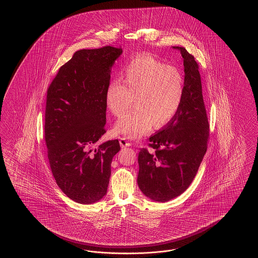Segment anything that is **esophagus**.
Here are the masks:
<instances>
[{
	"instance_id": "esophagus-1",
	"label": "esophagus",
	"mask_w": 258,
	"mask_h": 258,
	"mask_svg": "<svg viewBox=\"0 0 258 258\" xmlns=\"http://www.w3.org/2000/svg\"><path fill=\"white\" fill-rule=\"evenodd\" d=\"M119 143H120L121 148H126V147H131V146H132V144H131L128 141L126 140L125 138H124V137H121V138H120Z\"/></svg>"
}]
</instances>
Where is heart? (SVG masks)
Segmentation results:
<instances>
[{"instance_id": "heart-1", "label": "heart", "mask_w": 258, "mask_h": 258, "mask_svg": "<svg viewBox=\"0 0 258 258\" xmlns=\"http://www.w3.org/2000/svg\"><path fill=\"white\" fill-rule=\"evenodd\" d=\"M121 80L110 82L105 94L106 106L118 116L135 101V109L124 113L114 132L130 139L149 133L152 125L162 127L179 111L184 96V78L176 67L152 55H136L123 67Z\"/></svg>"}]
</instances>
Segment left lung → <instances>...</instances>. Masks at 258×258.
I'll use <instances>...</instances> for the list:
<instances>
[{
  "instance_id": "obj_1",
  "label": "left lung",
  "mask_w": 258,
  "mask_h": 258,
  "mask_svg": "<svg viewBox=\"0 0 258 258\" xmlns=\"http://www.w3.org/2000/svg\"><path fill=\"white\" fill-rule=\"evenodd\" d=\"M184 96L171 121L149 138V152L138 155V186L143 194L158 203H165L182 194L194 180L207 149L209 123L203 102L202 80L195 57L183 47Z\"/></svg>"
}]
</instances>
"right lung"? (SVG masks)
<instances>
[{"mask_svg":"<svg viewBox=\"0 0 258 258\" xmlns=\"http://www.w3.org/2000/svg\"><path fill=\"white\" fill-rule=\"evenodd\" d=\"M123 50L82 49L58 70L47 91L45 142L56 184L76 203H97L107 194L118 140L94 144L106 133L105 94L111 67Z\"/></svg>","mask_w":258,"mask_h":258,"instance_id":"add662e5","label":"right lung"}]
</instances>
